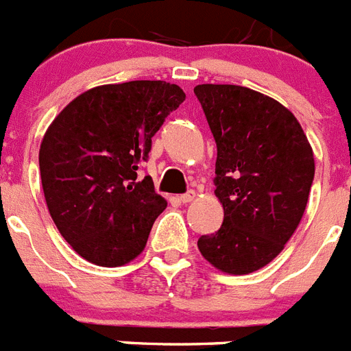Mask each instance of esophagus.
Instances as JSON below:
<instances>
[{"label":"esophagus","mask_w":351,"mask_h":351,"mask_svg":"<svg viewBox=\"0 0 351 351\" xmlns=\"http://www.w3.org/2000/svg\"><path fill=\"white\" fill-rule=\"evenodd\" d=\"M195 198H197V193H195V191H188V193H184V195H179V202L190 204V202H193Z\"/></svg>","instance_id":"34e87169"}]
</instances>
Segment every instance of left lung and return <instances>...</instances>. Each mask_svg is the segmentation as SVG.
I'll list each match as a JSON object with an SVG mask.
<instances>
[{"label":"left lung","instance_id":"8db88e82","mask_svg":"<svg viewBox=\"0 0 351 351\" xmlns=\"http://www.w3.org/2000/svg\"><path fill=\"white\" fill-rule=\"evenodd\" d=\"M218 147L216 190L223 225L198 239L204 258L226 274L265 267L283 251L306 210L315 156L285 105L234 84H198Z\"/></svg>","mask_w":351,"mask_h":351}]
</instances>
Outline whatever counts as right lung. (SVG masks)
Segmentation results:
<instances>
[{"instance_id":"add662e5","label":"right lung","mask_w":351,"mask_h":351,"mask_svg":"<svg viewBox=\"0 0 351 351\" xmlns=\"http://www.w3.org/2000/svg\"><path fill=\"white\" fill-rule=\"evenodd\" d=\"M186 95L165 80L105 84L54 117L40 144V178L54 225L84 260L119 267L144 251L167 200L137 181L151 138Z\"/></svg>"}]
</instances>
